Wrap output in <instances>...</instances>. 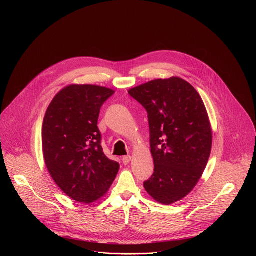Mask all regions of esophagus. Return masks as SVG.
Here are the masks:
<instances>
[{
  "mask_svg": "<svg viewBox=\"0 0 256 256\" xmlns=\"http://www.w3.org/2000/svg\"><path fill=\"white\" fill-rule=\"evenodd\" d=\"M130 160H132V157H130V156H124V157L122 158V163H124V165H128V164L130 162Z\"/></svg>",
  "mask_w": 256,
  "mask_h": 256,
  "instance_id": "esophagus-1",
  "label": "esophagus"
}]
</instances>
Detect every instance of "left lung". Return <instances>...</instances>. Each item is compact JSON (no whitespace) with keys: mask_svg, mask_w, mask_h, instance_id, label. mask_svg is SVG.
I'll list each match as a JSON object with an SVG mask.
<instances>
[{"mask_svg":"<svg viewBox=\"0 0 256 256\" xmlns=\"http://www.w3.org/2000/svg\"><path fill=\"white\" fill-rule=\"evenodd\" d=\"M148 112L154 174L144 188L156 202L172 204L198 184L212 150V132L198 91L179 77L128 90Z\"/></svg>","mask_w":256,"mask_h":256,"instance_id":"obj_1","label":"left lung"}]
</instances>
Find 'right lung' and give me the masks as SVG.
Returning a JSON list of instances; mask_svg holds the SVG:
<instances>
[{"mask_svg":"<svg viewBox=\"0 0 256 256\" xmlns=\"http://www.w3.org/2000/svg\"><path fill=\"white\" fill-rule=\"evenodd\" d=\"M114 94L98 85L72 84L54 97L44 116L46 168L64 194L78 202L89 204L104 196L120 170L104 155L97 126L102 104Z\"/></svg>","mask_w":256,"mask_h":256,"instance_id":"right-lung-1","label":"right lung"}]
</instances>
